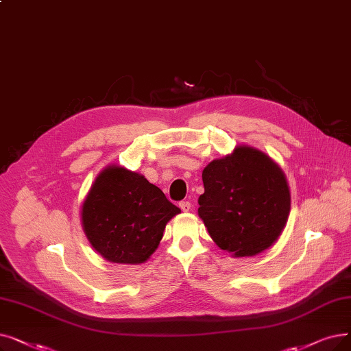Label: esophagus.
<instances>
[{
  "mask_svg": "<svg viewBox=\"0 0 351 351\" xmlns=\"http://www.w3.org/2000/svg\"><path fill=\"white\" fill-rule=\"evenodd\" d=\"M179 208L184 210V212H189L191 210V208H192V204L189 202V201H182L180 204H179Z\"/></svg>",
  "mask_w": 351,
  "mask_h": 351,
  "instance_id": "34e87169",
  "label": "esophagus"
}]
</instances>
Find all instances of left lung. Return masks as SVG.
I'll use <instances>...</instances> for the list:
<instances>
[{
	"mask_svg": "<svg viewBox=\"0 0 351 351\" xmlns=\"http://www.w3.org/2000/svg\"><path fill=\"white\" fill-rule=\"evenodd\" d=\"M205 192L197 213L210 238L234 256L269 248L289 213V189L280 167L263 152L239 146L202 172Z\"/></svg>",
	"mask_w": 351,
	"mask_h": 351,
	"instance_id": "obj_1",
	"label": "left lung"
}]
</instances>
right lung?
<instances>
[{"label":"right lung","mask_w":351,"mask_h":351,"mask_svg":"<svg viewBox=\"0 0 351 351\" xmlns=\"http://www.w3.org/2000/svg\"><path fill=\"white\" fill-rule=\"evenodd\" d=\"M180 209L142 175L109 166L82 208L87 239L108 261L142 264L154 254L166 223Z\"/></svg>","instance_id":"add662e5"}]
</instances>
